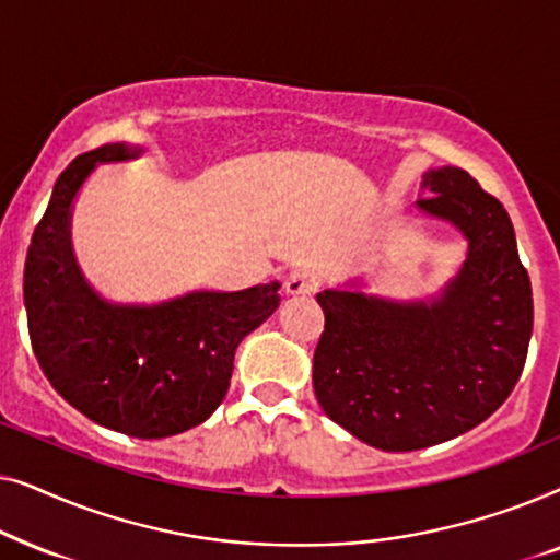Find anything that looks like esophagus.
I'll list each match as a JSON object with an SVG mask.
<instances>
[{"instance_id": "34e87169", "label": "esophagus", "mask_w": 560, "mask_h": 560, "mask_svg": "<svg viewBox=\"0 0 560 560\" xmlns=\"http://www.w3.org/2000/svg\"><path fill=\"white\" fill-rule=\"evenodd\" d=\"M318 288V278L311 270H295L288 275L285 293L288 295H308Z\"/></svg>"}]
</instances>
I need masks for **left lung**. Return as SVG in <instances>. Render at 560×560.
Instances as JSON below:
<instances>
[{
	"label": "left lung",
	"instance_id": "1",
	"mask_svg": "<svg viewBox=\"0 0 560 560\" xmlns=\"http://www.w3.org/2000/svg\"><path fill=\"white\" fill-rule=\"evenodd\" d=\"M418 209L469 242L433 301L324 290L313 389L334 423L382 451L451 441L508 400L533 334V288L504 206L462 167L423 175Z\"/></svg>",
	"mask_w": 560,
	"mask_h": 560
}]
</instances>
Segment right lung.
Returning a JSON list of instances; mask_svg holds the SVG:
<instances>
[{"label":"right lung","mask_w":560,"mask_h":560,"mask_svg":"<svg viewBox=\"0 0 560 560\" xmlns=\"http://www.w3.org/2000/svg\"><path fill=\"white\" fill-rule=\"evenodd\" d=\"M114 142L60 173L25 259L33 351L75 410L135 439H165L203 423L226 397L234 351L280 305V282L236 293L194 290L158 305L98 298L71 249L73 198L96 163L140 155Z\"/></svg>","instance_id":"right-lung-1"}]
</instances>
